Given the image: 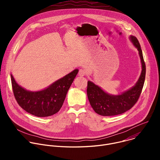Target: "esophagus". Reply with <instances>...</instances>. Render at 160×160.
Instances as JSON below:
<instances>
[{"mask_svg":"<svg viewBox=\"0 0 160 160\" xmlns=\"http://www.w3.org/2000/svg\"><path fill=\"white\" fill-rule=\"evenodd\" d=\"M85 74H86V72H85V71L84 70H83V69H80L79 70V71H78V75L80 77H84L85 75Z\"/></svg>","mask_w":160,"mask_h":160,"instance_id":"obj_1","label":"esophagus"}]
</instances>
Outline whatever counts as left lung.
<instances>
[{
    "instance_id": "8db88e82",
    "label": "left lung",
    "mask_w": 160,
    "mask_h": 160,
    "mask_svg": "<svg viewBox=\"0 0 160 160\" xmlns=\"http://www.w3.org/2000/svg\"><path fill=\"white\" fill-rule=\"evenodd\" d=\"M130 39L138 49L142 64L141 76L135 85L121 94H109L93 82L88 81L87 93L90 104L94 111L102 116H115L122 114L131 109L138 101L144 86L146 77V64L141 45L135 37Z\"/></svg>"
}]
</instances>
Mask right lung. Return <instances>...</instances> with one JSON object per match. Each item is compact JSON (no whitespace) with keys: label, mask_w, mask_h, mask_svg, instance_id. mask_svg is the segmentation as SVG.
I'll return each mask as SVG.
<instances>
[{"label":"right lung","mask_w":160,"mask_h":160,"mask_svg":"<svg viewBox=\"0 0 160 160\" xmlns=\"http://www.w3.org/2000/svg\"><path fill=\"white\" fill-rule=\"evenodd\" d=\"M76 69L43 90L32 92L19 86L12 75L11 83L14 98L21 108L32 115L46 117L57 113L61 108L75 77Z\"/></svg>","instance_id":"right-lung-1"}]
</instances>
